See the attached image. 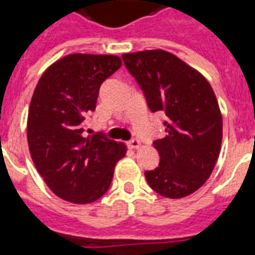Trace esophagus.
<instances>
[{"label":"esophagus","instance_id":"obj_1","mask_svg":"<svg viewBox=\"0 0 255 255\" xmlns=\"http://www.w3.org/2000/svg\"><path fill=\"white\" fill-rule=\"evenodd\" d=\"M127 144L129 149H139L142 146L140 140H138V139H131V140H128Z\"/></svg>","mask_w":255,"mask_h":255}]
</instances>
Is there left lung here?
I'll list each match as a JSON object with an SVG mask.
<instances>
[{"label":"left lung","instance_id":"1","mask_svg":"<svg viewBox=\"0 0 255 255\" xmlns=\"http://www.w3.org/2000/svg\"><path fill=\"white\" fill-rule=\"evenodd\" d=\"M126 67L151 112L166 115V133L154 140L160 164L146 171L149 186L171 199L201 188L212 175L223 140V116L202 73L161 49L124 53Z\"/></svg>","mask_w":255,"mask_h":255}]
</instances>
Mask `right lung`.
Masks as SVG:
<instances>
[{
	"label": "right lung",
	"instance_id": "obj_1",
	"mask_svg": "<svg viewBox=\"0 0 255 255\" xmlns=\"http://www.w3.org/2000/svg\"><path fill=\"white\" fill-rule=\"evenodd\" d=\"M120 67L117 56L73 53L47 68L34 90L27 119L31 158L64 201L84 205L102 197L127 153L122 142L83 135L100 86Z\"/></svg>",
	"mask_w": 255,
	"mask_h": 255
}]
</instances>
